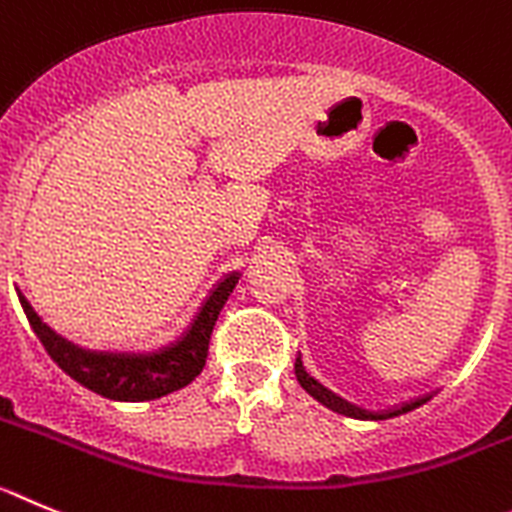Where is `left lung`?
Segmentation results:
<instances>
[{"label":"left lung","instance_id":"left-lung-1","mask_svg":"<svg viewBox=\"0 0 512 512\" xmlns=\"http://www.w3.org/2000/svg\"><path fill=\"white\" fill-rule=\"evenodd\" d=\"M296 377L298 382H301V388L306 390L313 400H319L321 405L331 408L334 413H342V416H349V418H359V421H385V418H393V416H400V413L413 411V408H418V405H423L426 400L434 398V393H426V395H418V398L413 400H405V403L400 405H393V408H385V411H367V408H359V405L349 403V400L342 398V395H336L334 390H329L326 385H321V382L306 370L301 354H298L296 359Z\"/></svg>","mask_w":512,"mask_h":512}]
</instances>
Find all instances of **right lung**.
<instances>
[{
    "label": "right lung",
    "mask_w": 512,
    "mask_h": 512,
    "mask_svg": "<svg viewBox=\"0 0 512 512\" xmlns=\"http://www.w3.org/2000/svg\"><path fill=\"white\" fill-rule=\"evenodd\" d=\"M239 278H242L239 270L222 275L211 285L199 311L193 313L191 324L173 342L158 349H145V352L81 347V344L71 342L55 329H50L40 319L38 311L32 308V303L22 296L20 288H17V298H20L22 311H25L32 331L38 334L55 365L61 367L66 375H71L84 388L94 390L109 400L142 403V400L163 398L173 390L186 388L188 382L199 377V372L206 365V354H209L211 329H214L219 311L224 308Z\"/></svg>",
    "instance_id": "1"
}]
</instances>
